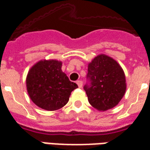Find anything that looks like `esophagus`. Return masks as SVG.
<instances>
[{"instance_id":"34e87169","label":"esophagus","mask_w":150,"mask_h":150,"mask_svg":"<svg viewBox=\"0 0 150 150\" xmlns=\"http://www.w3.org/2000/svg\"><path fill=\"white\" fill-rule=\"evenodd\" d=\"M76 83L78 84V86H79V88H81V87L83 86V82H82L81 80L77 81V82H76Z\"/></svg>"}]
</instances>
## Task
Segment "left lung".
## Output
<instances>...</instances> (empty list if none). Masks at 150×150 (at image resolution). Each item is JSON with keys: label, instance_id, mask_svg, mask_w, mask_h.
<instances>
[{"label": "left lung", "instance_id": "8db88e82", "mask_svg": "<svg viewBox=\"0 0 150 150\" xmlns=\"http://www.w3.org/2000/svg\"><path fill=\"white\" fill-rule=\"evenodd\" d=\"M87 71L83 89L90 104L102 111L117 105L126 89L125 74L119 64L107 55H99L90 63Z\"/></svg>", "mask_w": 150, "mask_h": 150}]
</instances>
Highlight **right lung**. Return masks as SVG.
I'll list each match as a JSON object with an SVG mask.
<instances>
[{
  "instance_id": "right-lung-1",
  "label": "right lung",
  "mask_w": 150,
  "mask_h": 150,
  "mask_svg": "<svg viewBox=\"0 0 150 150\" xmlns=\"http://www.w3.org/2000/svg\"><path fill=\"white\" fill-rule=\"evenodd\" d=\"M58 60H42L30 69L26 83L29 97L36 106L56 110L65 106L78 85L71 82Z\"/></svg>"
}]
</instances>
